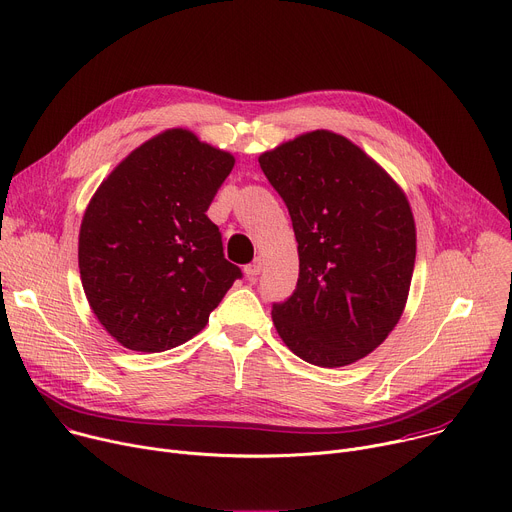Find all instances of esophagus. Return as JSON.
I'll use <instances>...</instances> for the list:
<instances>
[{"instance_id": "obj_1", "label": "esophagus", "mask_w": 512, "mask_h": 512, "mask_svg": "<svg viewBox=\"0 0 512 512\" xmlns=\"http://www.w3.org/2000/svg\"><path fill=\"white\" fill-rule=\"evenodd\" d=\"M261 267H263V261H261V259H255V261H251L249 265H245V273H247L249 277H255V275L261 273Z\"/></svg>"}]
</instances>
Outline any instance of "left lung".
Wrapping results in <instances>:
<instances>
[{
  "label": "left lung",
  "mask_w": 512,
  "mask_h": 512,
  "mask_svg": "<svg viewBox=\"0 0 512 512\" xmlns=\"http://www.w3.org/2000/svg\"><path fill=\"white\" fill-rule=\"evenodd\" d=\"M298 241L294 294L273 304L292 353L343 367L398 324L414 269L416 226L400 185L349 138L312 130L259 155Z\"/></svg>",
  "instance_id": "8db88e82"
}]
</instances>
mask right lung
I'll list each match as a JSON object with an SVG mask.
<instances>
[{
	"label": "right lung",
	"instance_id": "add662e5",
	"mask_svg": "<svg viewBox=\"0 0 512 512\" xmlns=\"http://www.w3.org/2000/svg\"><path fill=\"white\" fill-rule=\"evenodd\" d=\"M235 157L169 128L122 159L89 200L79 273L102 327L126 349L161 353L196 337L243 275L206 216Z\"/></svg>",
	"mask_w": 512,
	"mask_h": 512
}]
</instances>
